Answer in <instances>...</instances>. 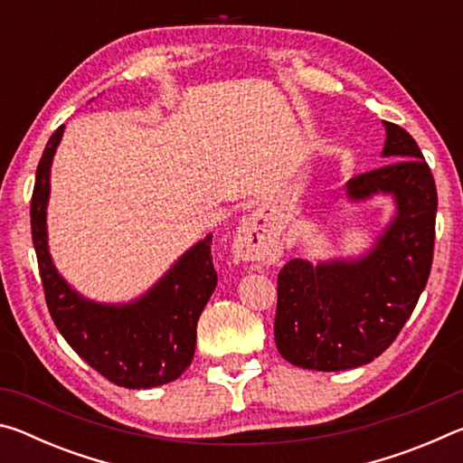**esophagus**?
<instances>
[{"label": "esophagus", "mask_w": 463, "mask_h": 463, "mask_svg": "<svg viewBox=\"0 0 463 463\" xmlns=\"http://www.w3.org/2000/svg\"><path fill=\"white\" fill-rule=\"evenodd\" d=\"M234 255L241 261L268 263L279 253L278 234L273 231L269 218L261 213H253L239 226L234 237Z\"/></svg>", "instance_id": "esophagus-1"}]
</instances>
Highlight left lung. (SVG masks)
<instances>
[{"label":"left lung","instance_id":"left-lung-1","mask_svg":"<svg viewBox=\"0 0 463 463\" xmlns=\"http://www.w3.org/2000/svg\"><path fill=\"white\" fill-rule=\"evenodd\" d=\"M386 167L351 177L349 203L386 195L394 213L362 255L289 260L278 276L273 335L281 357L317 372L373 362L417 307L433 261L437 187L419 145L383 120Z\"/></svg>","mask_w":463,"mask_h":463}]
</instances>
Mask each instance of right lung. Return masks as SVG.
I'll list each match as a JSON object with an SVG mask.
<instances>
[{
	"instance_id": "1",
	"label": "right lung",
	"mask_w": 463,
	"mask_h": 463,
	"mask_svg": "<svg viewBox=\"0 0 463 463\" xmlns=\"http://www.w3.org/2000/svg\"><path fill=\"white\" fill-rule=\"evenodd\" d=\"M62 132L65 124L44 146L30 203L46 307L75 354L116 386L146 390L174 382L192 364L195 326L218 281L210 253L213 234L185 249L151 288L132 300L99 302L77 292L52 261L46 226L51 167Z\"/></svg>"
}]
</instances>
